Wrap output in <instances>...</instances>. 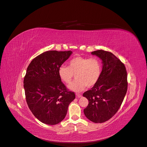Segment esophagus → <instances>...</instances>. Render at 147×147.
<instances>
[{
	"mask_svg": "<svg viewBox=\"0 0 147 147\" xmlns=\"http://www.w3.org/2000/svg\"><path fill=\"white\" fill-rule=\"evenodd\" d=\"M76 96H77V97H78V98H80V97H82V95L79 94H76Z\"/></svg>",
	"mask_w": 147,
	"mask_h": 147,
	"instance_id": "obj_1",
	"label": "esophagus"
}]
</instances>
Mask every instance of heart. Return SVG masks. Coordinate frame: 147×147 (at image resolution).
I'll return each mask as SVG.
<instances>
[{"label":"heart","mask_w":147,"mask_h":147,"mask_svg":"<svg viewBox=\"0 0 147 147\" xmlns=\"http://www.w3.org/2000/svg\"><path fill=\"white\" fill-rule=\"evenodd\" d=\"M101 62L96 57H77L68 63V67L61 65L58 75L62 81L70 84L76 75V80L69 86L75 92H80L86 86L91 88L99 81L102 73Z\"/></svg>","instance_id":"1"}]
</instances>
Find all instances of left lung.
<instances>
[{
    "label": "left lung",
    "mask_w": 147,
    "mask_h": 147,
    "mask_svg": "<svg viewBox=\"0 0 147 147\" xmlns=\"http://www.w3.org/2000/svg\"><path fill=\"white\" fill-rule=\"evenodd\" d=\"M91 53L102 59L103 67L98 83L83 94L89 101L83 111L89 120L101 123L120 109L127 90V76L124 64L111 52L98 50Z\"/></svg>",
    "instance_id": "1"
}]
</instances>
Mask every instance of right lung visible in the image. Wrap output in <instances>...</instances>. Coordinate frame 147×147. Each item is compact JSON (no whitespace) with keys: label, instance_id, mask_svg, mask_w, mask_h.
Here are the masks:
<instances>
[{"label":"right lung","instance_id":"add662e5","mask_svg":"<svg viewBox=\"0 0 147 147\" xmlns=\"http://www.w3.org/2000/svg\"><path fill=\"white\" fill-rule=\"evenodd\" d=\"M72 51H49L34 58L28 65L24 79L27 104L41 122L57 125L67 114L69 104L75 99L62 82L58 68Z\"/></svg>","mask_w":147,"mask_h":147}]
</instances>
